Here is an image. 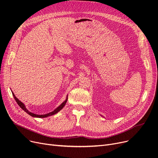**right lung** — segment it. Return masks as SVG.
<instances>
[{
    "label": "right lung",
    "mask_w": 158,
    "mask_h": 158,
    "mask_svg": "<svg viewBox=\"0 0 158 158\" xmlns=\"http://www.w3.org/2000/svg\"><path fill=\"white\" fill-rule=\"evenodd\" d=\"M13 97H14V98H15V100H16V102H17V103L18 104V106L22 108L25 112H26L27 114H28L30 115H31V116H32V117H35V118H46V117H48V116H50V115H54V114H56L57 112H58L60 110H61L62 109H63V107H64V106H65V105L66 104V103H67V100H68V98H67V99L63 102L60 106L58 107H57L55 110H54L52 112H49V113H48V114H43V115H38V114H33V113H31V112H29L27 109H26V107H25V105L21 102V101H19L16 97H15V94L13 93Z\"/></svg>",
    "instance_id": "obj_1"
}]
</instances>
